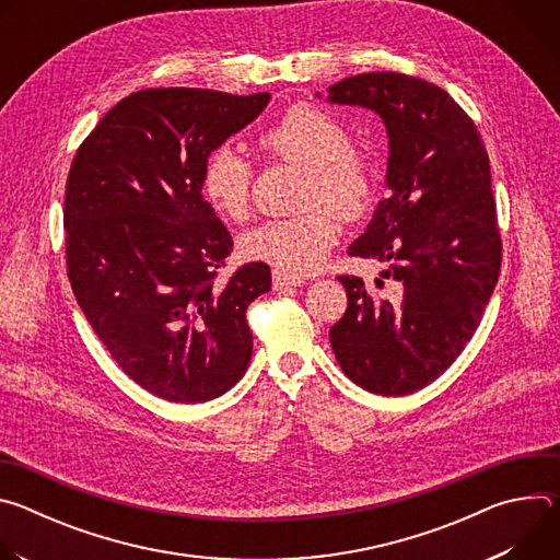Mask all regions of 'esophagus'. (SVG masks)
Here are the masks:
<instances>
[{
	"label": "esophagus",
	"instance_id": "1",
	"mask_svg": "<svg viewBox=\"0 0 560 560\" xmlns=\"http://www.w3.org/2000/svg\"><path fill=\"white\" fill-rule=\"evenodd\" d=\"M301 283H303V279H299V277H290V275L279 272V270L272 272L275 290H283V288H292V285H301Z\"/></svg>",
	"mask_w": 560,
	"mask_h": 560
}]
</instances>
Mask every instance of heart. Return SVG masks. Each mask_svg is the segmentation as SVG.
Here are the masks:
<instances>
[{
  "label": "heart",
  "mask_w": 560,
  "mask_h": 560,
  "mask_svg": "<svg viewBox=\"0 0 560 560\" xmlns=\"http://www.w3.org/2000/svg\"><path fill=\"white\" fill-rule=\"evenodd\" d=\"M261 148L285 162L307 168L303 208L292 219H275L242 236V255L268 264L290 277H305L324 266L337 238V225L327 211L352 219L370 201L372 171L352 150L346 126L316 106H294L259 139ZM201 190L206 201L228 219H244L250 210L253 166L232 145L214 148L203 162ZM326 205L329 209H316Z\"/></svg>",
  "instance_id": "b5f03b06"
}]
</instances>
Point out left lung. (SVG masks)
I'll return each mask as SVG.
<instances>
[{
	"label": "left lung",
	"mask_w": 560,
	"mask_h": 560,
	"mask_svg": "<svg viewBox=\"0 0 560 560\" xmlns=\"http://www.w3.org/2000/svg\"><path fill=\"white\" fill-rule=\"evenodd\" d=\"M326 102L368 108L385 126L387 197L348 255L389 264L381 277L394 281L383 296L359 277H339L348 310L330 343L359 387L412 394L454 363L499 281L490 159L463 108L423 79L361 72L332 84Z\"/></svg>",
	"instance_id": "left-lung-1"
}]
</instances>
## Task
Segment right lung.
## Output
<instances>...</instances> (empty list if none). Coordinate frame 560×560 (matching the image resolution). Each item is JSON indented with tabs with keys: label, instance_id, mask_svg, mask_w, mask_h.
Instances as JSON below:
<instances>
[{
	"label": "right lung",
	"instance_id": "right-lung-1",
	"mask_svg": "<svg viewBox=\"0 0 560 560\" xmlns=\"http://www.w3.org/2000/svg\"><path fill=\"white\" fill-rule=\"evenodd\" d=\"M270 93L148 89L110 108L66 184L68 279L119 368L173 404H203L248 370V305L266 264L214 283L232 236L201 195L206 156L253 124Z\"/></svg>",
	"mask_w": 560,
	"mask_h": 560
}]
</instances>
